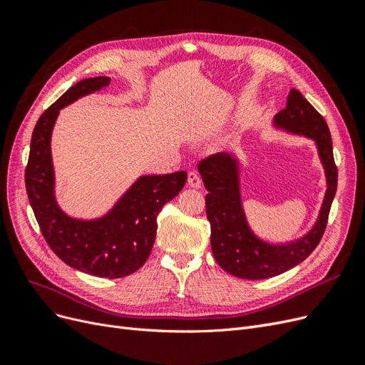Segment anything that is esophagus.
<instances>
[{"label":"esophagus","instance_id":"obj_1","mask_svg":"<svg viewBox=\"0 0 365 365\" xmlns=\"http://www.w3.org/2000/svg\"><path fill=\"white\" fill-rule=\"evenodd\" d=\"M187 181H189V185L193 187V189H200V187L202 185V180L200 173H197L196 170H190L189 172V178H187Z\"/></svg>","mask_w":365,"mask_h":365}]
</instances>
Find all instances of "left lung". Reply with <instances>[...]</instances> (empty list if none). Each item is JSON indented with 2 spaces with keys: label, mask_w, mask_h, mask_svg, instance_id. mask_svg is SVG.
<instances>
[{
  "label": "left lung",
  "mask_w": 365,
  "mask_h": 365,
  "mask_svg": "<svg viewBox=\"0 0 365 365\" xmlns=\"http://www.w3.org/2000/svg\"><path fill=\"white\" fill-rule=\"evenodd\" d=\"M275 123L295 134L317 141L319 158L327 176V192L315 227L300 240L286 245H269L252 235L240 204L237 164L227 153L204 158L197 169L207 189L205 210L212 228V251L219 267L239 279L262 280L275 277L311 256L327 225L336 193L338 169L334 160L332 138L324 117L292 88L286 108L275 115Z\"/></svg>",
  "instance_id": "obj_1"
}]
</instances>
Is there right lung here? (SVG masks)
<instances>
[{
	"label": "right lung",
	"mask_w": 365,
	"mask_h": 365,
	"mask_svg": "<svg viewBox=\"0 0 365 365\" xmlns=\"http://www.w3.org/2000/svg\"><path fill=\"white\" fill-rule=\"evenodd\" d=\"M109 82L105 76L77 82L43 111L33 129L26 189L41 233L62 262L96 277L120 279L148 260L157 236V217L164 204L182 190L187 173L141 176L111 212L96 220L71 219L58 207L50 152L54 121L61 108L103 90Z\"/></svg>",
	"instance_id": "right-lung-1"
}]
</instances>
